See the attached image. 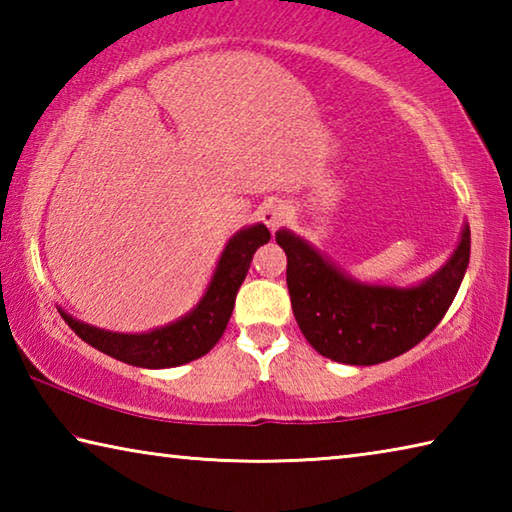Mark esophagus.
<instances>
[{"label": "esophagus", "mask_w": 512, "mask_h": 512, "mask_svg": "<svg viewBox=\"0 0 512 512\" xmlns=\"http://www.w3.org/2000/svg\"><path fill=\"white\" fill-rule=\"evenodd\" d=\"M289 216H291V207L284 201H271L262 210V219H264V223L268 225V230H271V232L280 230L282 225L289 221Z\"/></svg>", "instance_id": "obj_1"}]
</instances>
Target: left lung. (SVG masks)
<instances>
[{
  "label": "left lung",
  "instance_id": "left-lung-1",
  "mask_svg": "<svg viewBox=\"0 0 512 512\" xmlns=\"http://www.w3.org/2000/svg\"><path fill=\"white\" fill-rule=\"evenodd\" d=\"M287 253L293 316L323 357L375 366L418 345L447 314L470 264V225L436 273L413 287L361 282L287 228L275 232Z\"/></svg>",
  "mask_w": 512,
  "mask_h": 512
}]
</instances>
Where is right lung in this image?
Returning <instances> with one entry per match:
<instances>
[{"mask_svg": "<svg viewBox=\"0 0 512 512\" xmlns=\"http://www.w3.org/2000/svg\"><path fill=\"white\" fill-rule=\"evenodd\" d=\"M268 239H271V232L264 223L237 230L225 244L210 284H207L203 298L196 302V307L173 323L155 327L151 332H110V329L76 320L63 309L58 311L85 343L112 359L153 370L183 366V363L203 357L219 343L225 327H228L232 309H235L237 291L241 282L246 280L255 250L268 244Z\"/></svg>", "mask_w": 512, "mask_h": 512, "instance_id": "1", "label": "right lung"}]
</instances>
